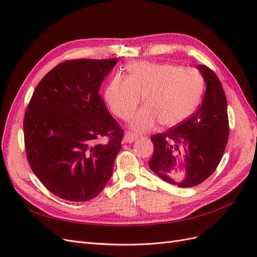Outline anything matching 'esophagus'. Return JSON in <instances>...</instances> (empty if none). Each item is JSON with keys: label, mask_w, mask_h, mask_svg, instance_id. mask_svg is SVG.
<instances>
[{"label": "esophagus", "mask_w": 257, "mask_h": 257, "mask_svg": "<svg viewBox=\"0 0 257 257\" xmlns=\"http://www.w3.org/2000/svg\"><path fill=\"white\" fill-rule=\"evenodd\" d=\"M138 138V135L133 133V132H126L125 135H124V142L125 143H133L134 141Z\"/></svg>", "instance_id": "34e87169"}]
</instances>
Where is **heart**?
<instances>
[{"instance_id":"1","label":"heart","mask_w":257,"mask_h":257,"mask_svg":"<svg viewBox=\"0 0 257 257\" xmlns=\"http://www.w3.org/2000/svg\"><path fill=\"white\" fill-rule=\"evenodd\" d=\"M128 77L116 75L106 89V100L111 111L127 120L144 97L145 107L131 121L138 132L174 126L194 112L203 95L204 83L195 68L170 63L134 62L128 65Z\"/></svg>"}]
</instances>
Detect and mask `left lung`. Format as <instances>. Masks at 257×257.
<instances>
[{"label": "left lung", "mask_w": 257, "mask_h": 257, "mask_svg": "<svg viewBox=\"0 0 257 257\" xmlns=\"http://www.w3.org/2000/svg\"><path fill=\"white\" fill-rule=\"evenodd\" d=\"M206 92L198 109L164 133L151 136L152 172L180 188H192L213 174L229 135L227 100L222 83L209 67L198 65Z\"/></svg>", "instance_id": "left-lung-1"}]
</instances>
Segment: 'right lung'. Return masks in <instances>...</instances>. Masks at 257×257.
<instances>
[{
  "mask_svg": "<svg viewBox=\"0 0 257 257\" xmlns=\"http://www.w3.org/2000/svg\"><path fill=\"white\" fill-rule=\"evenodd\" d=\"M116 61L62 62L30 99L23 120L27 159L46 189L62 199L94 198L111 177L124 134L98 92ZM102 137L106 144L98 143Z\"/></svg>",
  "mask_w": 257,
  "mask_h": 257,
  "instance_id": "1",
  "label": "right lung"
}]
</instances>
